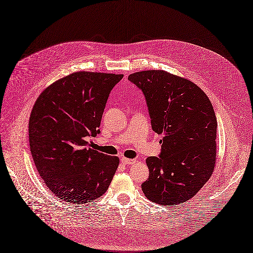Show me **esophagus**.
Returning a JSON list of instances; mask_svg holds the SVG:
<instances>
[{
  "label": "esophagus",
  "mask_w": 253,
  "mask_h": 253,
  "mask_svg": "<svg viewBox=\"0 0 253 253\" xmlns=\"http://www.w3.org/2000/svg\"><path fill=\"white\" fill-rule=\"evenodd\" d=\"M121 162L125 165H133L135 163V160H131V158L127 157H121Z\"/></svg>",
  "instance_id": "1"
}]
</instances>
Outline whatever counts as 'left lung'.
Returning a JSON list of instances; mask_svg holds the SVG:
<instances>
[{"label": "left lung", "instance_id": "left-lung-1", "mask_svg": "<svg viewBox=\"0 0 253 253\" xmlns=\"http://www.w3.org/2000/svg\"><path fill=\"white\" fill-rule=\"evenodd\" d=\"M144 92L152 129L163 134L160 157L150 156L142 184L155 203L186 202L209 181L217 162V118L205 92L189 79L163 70L129 75Z\"/></svg>", "mask_w": 253, "mask_h": 253}]
</instances>
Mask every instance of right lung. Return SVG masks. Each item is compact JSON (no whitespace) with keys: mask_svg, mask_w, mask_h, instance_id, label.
<instances>
[{"mask_svg":"<svg viewBox=\"0 0 253 253\" xmlns=\"http://www.w3.org/2000/svg\"><path fill=\"white\" fill-rule=\"evenodd\" d=\"M124 75L75 72L46 87L29 119V143L39 174L56 197L85 204L104 194L119 157L87 148L100 133L110 90Z\"/></svg>","mask_w":253,"mask_h":253,"instance_id":"1","label":"right lung"}]
</instances>
